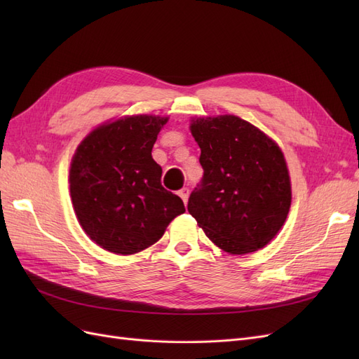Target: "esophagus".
<instances>
[{
  "label": "esophagus",
  "instance_id": "obj_1",
  "mask_svg": "<svg viewBox=\"0 0 359 359\" xmlns=\"http://www.w3.org/2000/svg\"><path fill=\"white\" fill-rule=\"evenodd\" d=\"M189 193H190V190L187 189V187H184V189H181L180 191H178V194H180V198L182 199V202L187 205V201H189Z\"/></svg>",
  "mask_w": 359,
  "mask_h": 359
}]
</instances>
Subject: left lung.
Here are the masks:
<instances>
[{
	"label": "left lung",
	"instance_id": "8db88e82",
	"mask_svg": "<svg viewBox=\"0 0 359 359\" xmlns=\"http://www.w3.org/2000/svg\"><path fill=\"white\" fill-rule=\"evenodd\" d=\"M203 177L187 210L205 235L231 255L253 253L278 233L292 191L283 153L240 116L191 119Z\"/></svg>",
	"mask_w": 359,
	"mask_h": 359
}]
</instances>
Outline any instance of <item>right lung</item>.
I'll return each mask as SVG.
<instances>
[{"label":"right lung","mask_w":359,"mask_h":359,"mask_svg":"<svg viewBox=\"0 0 359 359\" xmlns=\"http://www.w3.org/2000/svg\"><path fill=\"white\" fill-rule=\"evenodd\" d=\"M168 116H123L94 128L70 165V196L79 224L115 255H135L157 243L186 211L161 186L151 151Z\"/></svg>","instance_id":"1"}]
</instances>
